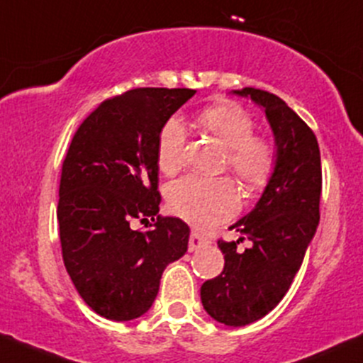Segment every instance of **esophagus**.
Wrapping results in <instances>:
<instances>
[{"mask_svg":"<svg viewBox=\"0 0 363 363\" xmlns=\"http://www.w3.org/2000/svg\"><path fill=\"white\" fill-rule=\"evenodd\" d=\"M208 240H206L205 236H201V234H198V233H191V236H189V252H194V250H198V248H203V246H206L208 245Z\"/></svg>","mask_w":363,"mask_h":363,"instance_id":"esophagus-1","label":"esophagus"}]
</instances>
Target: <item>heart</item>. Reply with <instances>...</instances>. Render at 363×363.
Masks as SVG:
<instances>
[{"instance_id": "obj_1", "label": "heart", "mask_w": 363, "mask_h": 363, "mask_svg": "<svg viewBox=\"0 0 363 363\" xmlns=\"http://www.w3.org/2000/svg\"><path fill=\"white\" fill-rule=\"evenodd\" d=\"M200 122L225 148V165L250 191L265 188L276 172L277 151L274 143L262 134H253L255 121L236 103H222L203 110ZM184 123L177 117L162 125L157 139L158 167L165 174H174L184 163ZM167 201L177 217L189 224L208 227L225 220L240 206V194L230 179H205L186 175L172 182L167 191Z\"/></svg>"}]
</instances>
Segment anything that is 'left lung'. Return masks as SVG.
Segmentation results:
<instances>
[{
    "label": "left lung",
    "instance_id": "obj_1",
    "mask_svg": "<svg viewBox=\"0 0 363 363\" xmlns=\"http://www.w3.org/2000/svg\"><path fill=\"white\" fill-rule=\"evenodd\" d=\"M234 93L264 108L277 146L276 172L264 194L230 227L241 238L218 240L224 270L201 286L208 315L241 328L272 312L300 270L320 218L322 167L315 134L281 98L255 87ZM245 239L250 246L242 252L237 245Z\"/></svg>",
    "mask_w": 363,
    "mask_h": 363
}]
</instances>
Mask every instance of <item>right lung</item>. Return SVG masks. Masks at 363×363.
<instances>
[{"mask_svg": "<svg viewBox=\"0 0 363 363\" xmlns=\"http://www.w3.org/2000/svg\"><path fill=\"white\" fill-rule=\"evenodd\" d=\"M194 93L138 87L105 99L79 125L63 160V264L86 305L110 320L148 312L165 267L188 252V224L158 215L157 139ZM133 220L149 229L136 231Z\"/></svg>", "mask_w": 363, "mask_h": 363, "instance_id": "right-lung-1", "label": "right lung"}]
</instances>
